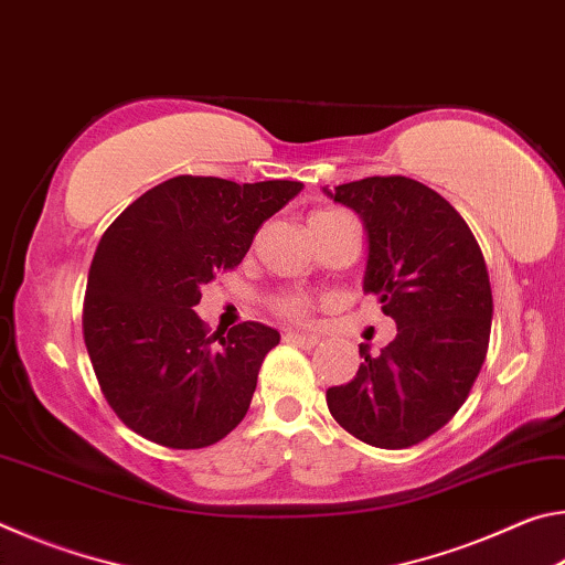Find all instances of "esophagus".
<instances>
[{
  "label": "esophagus",
  "mask_w": 565,
  "mask_h": 565,
  "mask_svg": "<svg viewBox=\"0 0 565 565\" xmlns=\"http://www.w3.org/2000/svg\"><path fill=\"white\" fill-rule=\"evenodd\" d=\"M284 341L291 343V347H299V349H313L319 343V337H311V333H294V331H286L284 333Z\"/></svg>",
  "instance_id": "obj_1"
}]
</instances>
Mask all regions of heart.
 I'll use <instances>...</instances> for the list:
<instances>
[{
    "mask_svg": "<svg viewBox=\"0 0 565 565\" xmlns=\"http://www.w3.org/2000/svg\"><path fill=\"white\" fill-rule=\"evenodd\" d=\"M333 214H341V212H317L311 216V222H317V218H327ZM271 311L276 317H281L286 321H306L311 313V301L306 299L301 294H291V291H284V294H276L271 296Z\"/></svg>",
    "mask_w": 565,
    "mask_h": 565,
    "instance_id": "b5f03b06",
    "label": "heart"
}]
</instances>
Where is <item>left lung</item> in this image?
Masks as SVG:
<instances>
[{
	"mask_svg": "<svg viewBox=\"0 0 565 565\" xmlns=\"http://www.w3.org/2000/svg\"><path fill=\"white\" fill-rule=\"evenodd\" d=\"M369 232L363 291L379 296L396 339L347 386L327 391L337 424L376 448H408L463 406L486 361L493 296L481 246L441 194L408 177H366L329 191Z\"/></svg>",
	"mask_w": 565,
	"mask_h": 565,
	"instance_id": "obj_1",
	"label": "left lung"
}]
</instances>
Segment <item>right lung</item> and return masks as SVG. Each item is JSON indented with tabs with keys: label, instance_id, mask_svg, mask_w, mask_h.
Wrapping results in <instances>:
<instances>
[{
	"label": "right lung",
	"instance_id": "right-lung-1",
	"mask_svg": "<svg viewBox=\"0 0 565 565\" xmlns=\"http://www.w3.org/2000/svg\"><path fill=\"white\" fill-rule=\"evenodd\" d=\"M301 181L174 177L114 218L94 252L82 329L107 404L134 434L204 448L242 424L279 331H209L202 286L232 271Z\"/></svg>",
	"mask_w": 565,
	"mask_h": 565
}]
</instances>
